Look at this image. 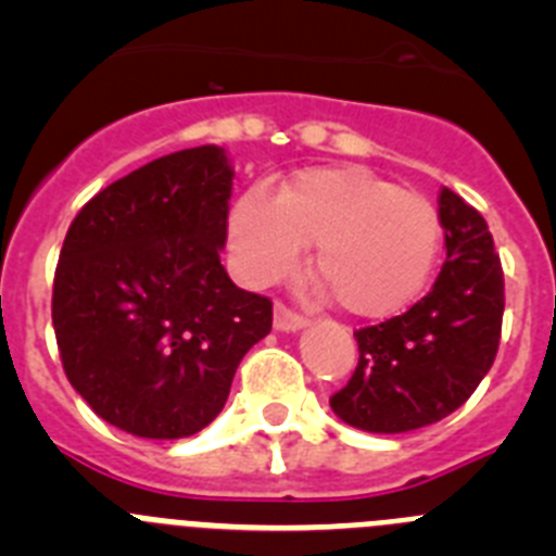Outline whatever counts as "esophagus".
Listing matches in <instances>:
<instances>
[{
	"mask_svg": "<svg viewBox=\"0 0 556 556\" xmlns=\"http://www.w3.org/2000/svg\"><path fill=\"white\" fill-rule=\"evenodd\" d=\"M306 317L287 306V303H275V328L278 331H301L306 326Z\"/></svg>",
	"mask_w": 556,
	"mask_h": 556,
	"instance_id": "esophagus-1",
	"label": "esophagus"
}]
</instances>
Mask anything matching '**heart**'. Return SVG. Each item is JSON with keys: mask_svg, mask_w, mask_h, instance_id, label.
Returning a JSON list of instances; mask_svg holds the SVG:
<instances>
[{"mask_svg": "<svg viewBox=\"0 0 556 556\" xmlns=\"http://www.w3.org/2000/svg\"><path fill=\"white\" fill-rule=\"evenodd\" d=\"M230 255L244 281L292 273L317 244L314 275L362 320H387L420 298L434 273L443 219L424 194L358 166L308 169L269 198L248 191L230 211Z\"/></svg>", "mask_w": 556, "mask_h": 556, "instance_id": "b5f03b06", "label": "heart"}]
</instances>
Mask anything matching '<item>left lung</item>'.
Segmentation results:
<instances>
[{
    "mask_svg": "<svg viewBox=\"0 0 556 556\" xmlns=\"http://www.w3.org/2000/svg\"><path fill=\"white\" fill-rule=\"evenodd\" d=\"M445 264L426 298L353 331L358 365L331 395L348 426L401 434L459 409L493 367L504 317V269L488 223L451 189H440Z\"/></svg>",
    "mask_w": 556,
    "mask_h": 556,
    "instance_id": "8db88e82",
    "label": "left lung"
}]
</instances>
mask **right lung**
Listing matches in <instances>:
<instances>
[{"label":"right lung","mask_w":556,"mask_h":556,"mask_svg":"<svg viewBox=\"0 0 556 556\" xmlns=\"http://www.w3.org/2000/svg\"><path fill=\"white\" fill-rule=\"evenodd\" d=\"M230 189L223 147H191L102 189L68 225L52 283L63 370L127 434L205 429L242 356L273 328V301L219 264Z\"/></svg>","instance_id":"add662e5"}]
</instances>
